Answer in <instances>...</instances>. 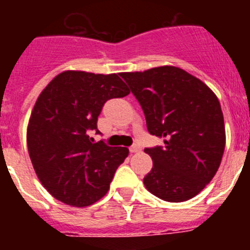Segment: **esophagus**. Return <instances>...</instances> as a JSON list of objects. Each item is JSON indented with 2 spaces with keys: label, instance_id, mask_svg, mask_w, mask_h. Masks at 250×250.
<instances>
[{
  "label": "esophagus",
  "instance_id": "34e87169",
  "mask_svg": "<svg viewBox=\"0 0 250 250\" xmlns=\"http://www.w3.org/2000/svg\"><path fill=\"white\" fill-rule=\"evenodd\" d=\"M141 149L140 146H138V145H132V146H130V152H132V154H135V152H140Z\"/></svg>",
  "mask_w": 250,
  "mask_h": 250
}]
</instances>
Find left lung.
Masks as SVG:
<instances>
[{
    "mask_svg": "<svg viewBox=\"0 0 250 250\" xmlns=\"http://www.w3.org/2000/svg\"><path fill=\"white\" fill-rule=\"evenodd\" d=\"M120 75L140 103L150 134L164 139V146L145 149L152 159L145 188L165 202L191 199L214 178L224 154V118L216 95L175 66Z\"/></svg>",
    "mask_w": 250,
    "mask_h": 250,
    "instance_id": "left-lung-1",
    "label": "left lung"
}]
</instances>
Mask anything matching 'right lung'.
<instances>
[{"instance_id": "obj_1", "label": "right lung", "mask_w": 250, "mask_h": 250, "mask_svg": "<svg viewBox=\"0 0 250 250\" xmlns=\"http://www.w3.org/2000/svg\"><path fill=\"white\" fill-rule=\"evenodd\" d=\"M129 94L119 74L67 70L39 95L28 120L27 149L37 178L55 199L89 207L109 191L129 149L94 143L87 132H99L106 101Z\"/></svg>"}]
</instances>
